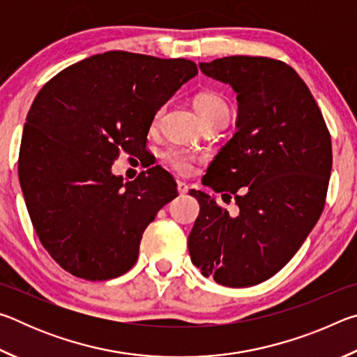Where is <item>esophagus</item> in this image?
<instances>
[{
    "label": "esophagus",
    "mask_w": 357,
    "mask_h": 357,
    "mask_svg": "<svg viewBox=\"0 0 357 357\" xmlns=\"http://www.w3.org/2000/svg\"><path fill=\"white\" fill-rule=\"evenodd\" d=\"M176 185H178V192L183 195V193H187L189 192V185H187L184 181H176Z\"/></svg>",
    "instance_id": "34e87169"
}]
</instances>
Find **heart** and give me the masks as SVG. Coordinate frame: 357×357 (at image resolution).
Instances as JSON below:
<instances>
[{
    "instance_id": "heart-1",
    "label": "heart",
    "mask_w": 357,
    "mask_h": 357,
    "mask_svg": "<svg viewBox=\"0 0 357 357\" xmlns=\"http://www.w3.org/2000/svg\"><path fill=\"white\" fill-rule=\"evenodd\" d=\"M195 110L202 121L214 116H229V108L227 105V102L223 100L220 96H217L214 93L198 94L195 98ZM160 113L162 110L154 114V124L159 121ZM162 157H164V160L168 165H172L174 170L183 174L192 173L193 165H195L197 160V155L192 154L190 151L174 146L165 149L164 153H162Z\"/></svg>"
}]
</instances>
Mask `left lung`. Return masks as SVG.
<instances>
[{
    "label": "left lung",
    "instance_id": "1",
    "mask_svg": "<svg viewBox=\"0 0 357 357\" xmlns=\"http://www.w3.org/2000/svg\"><path fill=\"white\" fill-rule=\"evenodd\" d=\"M198 66L236 93V132L203 184L234 195L239 213L231 217L214 197L190 190L200 214L187 245L204 277L252 287L279 273L317 225L332 168L331 135L310 89L288 64L227 56Z\"/></svg>",
    "mask_w": 357,
    "mask_h": 357
}]
</instances>
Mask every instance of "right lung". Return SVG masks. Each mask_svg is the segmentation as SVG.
<instances>
[{
    "label": "right lung",
    "mask_w": 357,
    "mask_h": 357,
    "mask_svg": "<svg viewBox=\"0 0 357 357\" xmlns=\"http://www.w3.org/2000/svg\"><path fill=\"white\" fill-rule=\"evenodd\" d=\"M198 74L190 59L105 52L44 84L26 114L19 179L33 227L72 275L114 279L135 264L143 231L178 197L160 167L112 173L121 151L146 148L154 114Z\"/></svg>",
    "instance_id": "obj_1"
}]
</instances>
